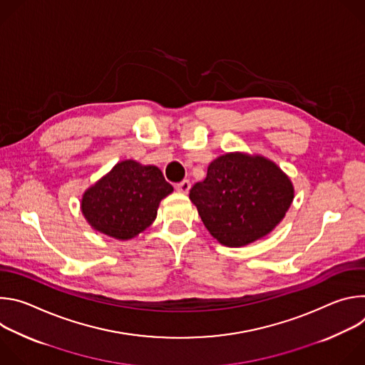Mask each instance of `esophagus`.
<instances>
[{
	"label": "esophagus",
	"instance_id": "1",
	"mask_svg": "<svg viewBox=\"0 0 365 365\" xmlns=\"http://www.w3.org/2000/svg\"><path fill=\"white\" fill-rule=\"evenodd\" d=\"M175 187H176V190L180 192V193H187L189 189H190V182H189L187 179H185V180H182L180 183H178Z\"/></svg>",
	"mask_w": 365,
	"mask_h": 365
}]
</instances>
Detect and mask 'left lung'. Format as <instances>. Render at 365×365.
<instances>
[{"instance_id": "8db88e82", "label": "left lung", "mask_w": 365, "mask_h": 365, "mask_svg": "<svg viewBox=\"0 0 365 365\" xmlns=\"http://www.w3.org/2000/svg\"><path fill=\"white\" fill-rule=\"evenodd\" d=\"M293 196L290 179L276 163L244 153L220 155L189 193L206 230L227 247H242L272 232Z\"/></svg>"}]
</instances>
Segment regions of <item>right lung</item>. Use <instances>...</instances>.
<instances>
[{"mask_svg":"<svg viewBox=\"0 0 365 365\" xmlns=\"http://www.w3.org/2000/svg\"><path fill=\"white\" fill-rule=\"evenodd\" d=\"M172 192L159 168L124 160L83 193L81 210L93 230L130 240L153 224L160 200Z\"/></svg>","mask_w":365,"mask_h":365,"instance_id":"add662e5","label":"right lung"}]
</instances>
